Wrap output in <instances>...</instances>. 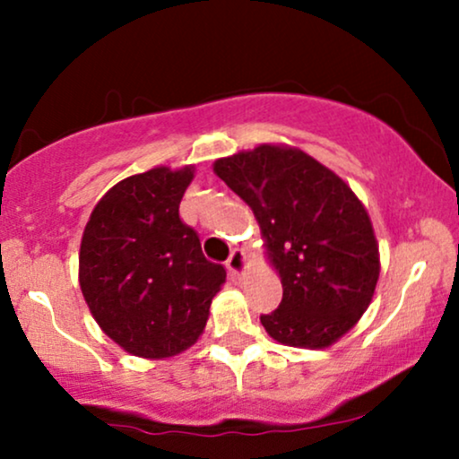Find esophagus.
<instances>
[{"label": "esophagus", "instance_id": "esophagus-1", "mask_svg": "<svg viewBox=\"0 0 459 459\" xmlns=\"http://www.w3.org/2000/svg\"><path fill=\"white\" fill-rule=\"evenodd\" d=\"M226 270H229L230 276L239 278L241 273L247 270V256L244 250H239V247H235L233 252H230L229 261H226Z\"/></svg>", "mask_w": 459, "mask_h": 459}]
</instances>
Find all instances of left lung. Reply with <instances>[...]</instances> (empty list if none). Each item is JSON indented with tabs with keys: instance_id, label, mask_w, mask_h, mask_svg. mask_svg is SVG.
I'll return each mask as SVG.
<instances>
[{
	"instance_id": "1",
	"label": "left lung",
	"mask_w": 459,
	"mask_h": 459,
	"mask_svg": "<svg viewBox=\"0 0 459 459\" xmlns=\"http://www.w3.org/2000/svg\"><path fill=\"white\" fill-rule=\"evenodd\" d=\"M213 172L255 213L282 282V302L261 324L273 341L325 350L371 304L380 250L365 204L308 152L259 144L215 160Z\"/></svg>"
}]
</instances>
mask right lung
<instances>
[{"label": "right lung", "mask_w": 459, "mask_h": 459, "mask_svg": "<svg viewBox=\"0 0 459 459\" xmlns=\"http://www.w3.org/2000/svg\"><path fill=\"white\" fill-rule=\"evenodd\" d=\"M194 166L123 178L94 204L79 246V287L94 321L131 356L186 351L209 319L226 270L204 259L178 204Z\"/></svg>", "instance_id": "obj_1"}]
</instances>
